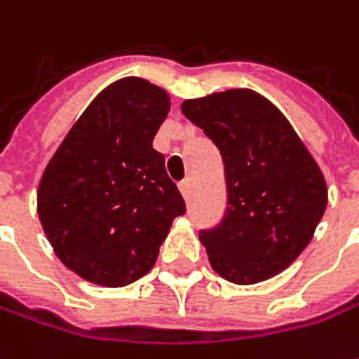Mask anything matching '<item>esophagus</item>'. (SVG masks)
Returning <instances> with one entry per match:
<instances>
[{"instance_id": "obj_1", "label": "esophagus", "mask_w": 359, "mask_h": 359, "mask_svg": "<svg viewBox=\"0 0 359 359\" xmlns=\"http://www.w3.org/2000/svg\"><path fill=\"white\" fill-rule=\"evenodd\" d=\"M179 191L182 192V196L187 198V196H189V192H191V180H189V179L182 180V182L179 184Z\"/></svg>"}]
</instances>
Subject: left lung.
I'll list each match as a JSON object with an SVG mask.
<instances>
[{"label": "left lung", "instance_id": "1", "mask_svg": "<svg viewBox=\"0 0 359 359\" xmlns=\"http://www.w3.org/2000/svg\"><path fill=\"white\" fill-rule=\"evenodd\" d=\"M180 111L224 163L226 212L201 230L210 266L234 284L276 276L302 254L324 217L322 170L286 117L250 89L189 99Z\"/></svg>", "mask_w": 359, "mask_h": 359}]
</instances>
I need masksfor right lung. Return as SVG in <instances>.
I'll return each instance as SVG.
<instances>
[{"label":"right lung","mask_w":359,"mask_h":359,"mask_svg":"<svg viewBox=\"0 0 359 359\" xmlns=\"http://www.w3.org/2000/svg\"><path fill=\"white\" fill-rule=\"evenodd\" d=\"M167 91L139 77L91 101L45 168L37 212L59 260L81 278L118 288L144 276L172 220L187 212L153 139Z\"/></svg>","instance_id":"obj_1"}]
</instances>
